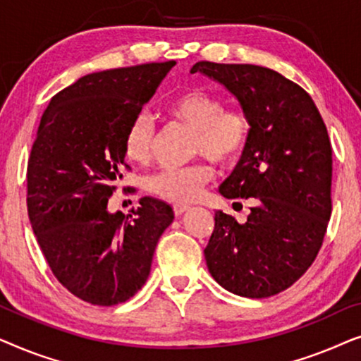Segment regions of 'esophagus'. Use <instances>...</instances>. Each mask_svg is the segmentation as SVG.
I'll return each mask as SVG.
<instances>
[{
  "label": "esophagus",
  "mask_w": 361,
  "mask_h": 361,
  "mask_svg": "<svg viewBox=\"0 0 361 361\" xmlns=\"http://www.w3.org/2000/svg\"><path fill=\"white\" fill-rule=\"evenodd\" d=\"M187 210H190V205H185V204H176V205H174V214H176L177 216L184 215Z\"/></svg>",
  "instance_id": "34e87169"
}]
</instances>
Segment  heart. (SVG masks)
Listing matches in <instances>:
<instances>
[{
    "instance_id": "heart-1",
    "label": "heart",
    "mask_w": 361,
    "mask_h": 361,
    "mask_svg": "<svg viewBox=\"0 0 361 361\" xmlns=\"http://www.w3.org/2000/svg\"><path fill=\"white\" fill-rule=\"evenodd\" d=\"M167 113L197 133L194 152L205 156L219 166H230L238 159L248 145L251 123L238 108H224V102L214 93L199 88L182 92L167 105ZM154 141V125L146 113H137L125 131V152L131 161H149ZM214 171L207 164L167 167L151 180V190L161 199L187 204L199 199Z\"/></svg>"
}]
</instances>
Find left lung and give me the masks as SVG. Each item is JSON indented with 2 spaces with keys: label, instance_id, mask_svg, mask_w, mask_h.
<instances>
[{
  "label": "left lung",
  "instance_id": "1",
  "mask_svg": "<svg viewBox=\"0 0 361 361\" xmlns=\"http://www.w3.org/2000/svg\"><path fill=\"white\" fill-rule=\"evenodd\" d=\"M190 72L233 93L251 123L248 145L219 190L253 207L245 224L215 212L207 266L230 293L269 298L293 286L322 246L332 214L327 128L309 93L271 68L202 61Z\"/></svg>",
  "mask_w": 361,
  "mask_h": 361
}]
</instances>
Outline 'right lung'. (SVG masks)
Instances as JSON below:
<instances>
[{
  "label": "right lung",
  "instance_id": "add662e5",
  "mask_svg": "<svg viewBox=\"0 0 361 361\" xmlns=\"http://www.w3.org/2000/svg\"><path fill=\"white\" fill-rule=\"evenodd\" d=\"M174 61L88 73L51 98L27 161V215L49 268L93 305L131 299L174 220L166 202L142 197L130 215L110 214L123 179L125 131Z\"/></svg>",
  "mask_w": 361,
  "mask_h": 361
}]
</instances>
